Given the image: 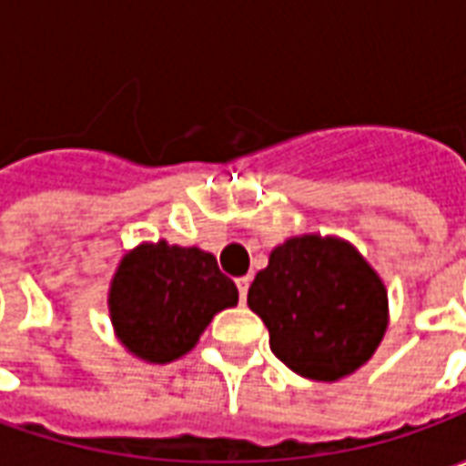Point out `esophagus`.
Returning <instances> with one entry per match:
<instances>
[{"label":"esophagus","instance_id":"34e87169","mask_svg":"<svg viewBox=\"0 0 466 466\" xmlns=\"http://www.w3.org/2000/svg\"><path fill=\"white\" fill-rule=\"evenodd\" d=\"M249 284H252V277H239V279H237V289H239V299H242V304L247 302V292H249Z\"/></svg>","mask_w":466,"mask_h":466}]
</instances>
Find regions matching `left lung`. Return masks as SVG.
I'll return each instance as SVG.
<instances>
[{
  "mask_svg": "<svg viewBox=\"0 0 466 466\" xmlns=\"http://www.w3.org/2000/svg\"><path fill=\"white\" fill-rule=\"evenodd\" d=\"M247 304L267 324L277 360L317 381L360 370L390 322L380 274L350 242L319 234L274 247Z\"/></svg>",
  "mask_w": 466,
  "mask_h": 466,
  "instance_id": "1",
  "label": "left lung"
}]
</instances>
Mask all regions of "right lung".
Returning a JSON list of instances; mask_svg holds the SVG:
<instances>
[{"instance_id": "add662e5", "label": "right lung", "mask_w": 466, "mask_h": 466, "mask_svg": "<svg viewBox=\"0 0 466 466\" xmlns=\"http://www.w3.org/2000/svg\"><path fill=\"white\" fill-rule=\"evenodd\" d=\"M239 302L214 254L159 239L124 254L109 287V317L134 357L167 364L184 357L217 312Z\"/></svg>"}]
</instances>
